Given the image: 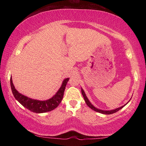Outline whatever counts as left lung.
Listing matches in <instances>:
<instances>
[{"label":"left lung","mask_w":146,"mask_h":146,"mask_svg":"<svg viewBox=\"0 0 146 146\" xmlns=\"http://www.w3.org/2000/svg\"><path fill=\"white\" fill-rule=\"evenodd\" d=\"M81 91H82V94L83 97H84V100H85V102H86V104L88 105V106L90 108H91L92 110H93L97 111V112L103 113V114H111V113H113L117 112V111H119V110H121V108H122L124 107L129 102V100H131V99L129 100L128 102H127L126 104H125V105H123V106H121V107H119V108H115V109H114V110H100V109L97 108H96L95 106H93L92 104V103L90 102L87 96H86V95L84 91V90H83L82 88H81Z\"/></svg>","instance_id":"obj_1"}]
</instances>
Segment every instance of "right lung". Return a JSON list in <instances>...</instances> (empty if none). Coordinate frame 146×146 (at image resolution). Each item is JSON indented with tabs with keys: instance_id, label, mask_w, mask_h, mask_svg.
Returning a JSON list of instances; mask_svg holds the SVG:
<instances>
[{
	"instance_id": "obj_1",
	"label": "right lung",
	"mask_w": 146,
	"mask_h": 146,
	"mask_svg": "<svg viewBox=\"0 0 146 146\" xmlns=\"http://www.w3.org/2000/svg\"><path fill=\"white\" fill-rule=\"evenodd\" d=\"M68 80L69 78L64 80L60 88L56 93V94L53 96L51 98L46 100H38L32 99L31 98H29L19 93L16 90L15 86L13 84L12 78H11V87L14 97L24 107L33 111V112L38 113H45L47 111L53 110L56 108L58 106L63 98L66 86Z\"/></svg>"
}]
</instances>
